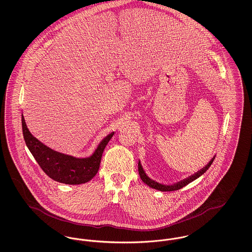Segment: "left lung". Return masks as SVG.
Here are the masks:
<instances>
[{"label":"left lung","instance_id":"obj_1","mask_svg":"<svg viewBox=\"0 0 252 252\" xmlns=\"http://www.w3.org/2000/svg\"><path fill=\"white\" fill-rule=\"evenodd\" d=\"M215 158L216 157H214L212 159H211V161L205 166V167L202 168L200 171H198L197 173H195L194 175H192L191 177H189V178H187L186 180H182V181H180V182H178V183H176V184H174V185H163V184H159V183H158L156 181H154V180H151V179H149L147 176H146V174L144 173V169L142 167V165H141V162L139 161V164H138V168H139V175H140V177H141V179L142 180L144 181L145 184H147L149 187H151V188H154V189H157V190H158V191H161V192H170V191H176V190H180L181 188H183L184 186H186L187 184H189L190 182H192L194 180H196L197 178H199L201 175H203L204 173L210 168V166L212 165V163H213V161H214V159H215Z\"/></svg>","mask_w":252,"mask_h":252}]
</instances>
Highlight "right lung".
I'll use <instances>...</instances> for the list:
<instances>
[{
    "label": "right lung",
    "mask_w": 252,
    "mask_h": 252,
    "mask_svg": "<svg viewBox=\"0 0 252 252\" xmlns=\"http://www.w3.org/2000/svg\"><path fill=\"white\" fill-rule=\"evenodd\" d=\"M23 134L28 149L38 165L52 180L65 184H82L92 180L99 170L103 151L113 133L108 135L98 145L94 155L87 158H76L50 149L29 132L22 115Z\"/></svg>",
    "instance_id": "obj_1"
}]
</instances>
